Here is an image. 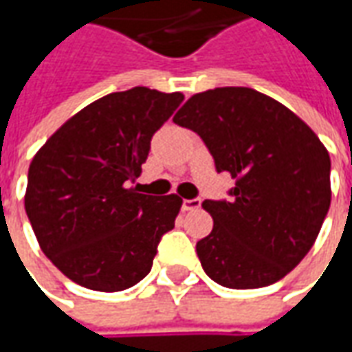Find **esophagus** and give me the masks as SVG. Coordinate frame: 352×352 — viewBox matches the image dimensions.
<instances>
[{
    "instance_id": "34e87169",
    "label": "esophagus",
    "mask_w": 352,
    "mask_h": 352,
    "mask_svg": "<svg viewBox=\"0 0 352 352\" xmlns=\"http://www.w3.org/2000/svg\"><path fill=\"white\" fill-rule=\"evenodd\" d=\"M199 206H201V199H184L182 210L184 211H196V210H199Z\"/></svg>"
}]
</instances>
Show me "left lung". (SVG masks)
<instances>
[{
	"mask_svg": "<svg viewBox=\"0 0 352 352\" xmlns=\"http://www.w3.org/2000/svg\"><path fill=\"white\" fill-rule=\"evenodd\" d=\"M174 123L197 133L235 188L206 199L213 229L197 241L206 274L225 288H264L314 247L331 204V160L319 137L286 105L250 88L192 96Z\"/></svg>",
	"mask_w": 352,
	"mask_h": 352,
	"instance_id": "8db88e82",
	"label": "left lung"
}]
</instances>
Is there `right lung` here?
<instances>
[{
	"mask_svg": "<svg viewBox=\"0 0 352 352\" xmlns=\"http://www.w3.org/2000/svg\"><path fill=\"white\" fill-rule=\"evenodd\" d=\"M182 100L180 91L142 86L103 96L33 156L25 211L41 250L76 284L121 292L151 272L182 197L139 194L129 182L141 176L153 135Z\"/></svg>",
	"mask_w": 352,
	"mask_h": 352,
	"instance_id": "1",
	"label": "right lung"
}]
</instances>
